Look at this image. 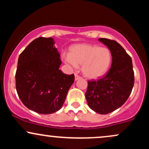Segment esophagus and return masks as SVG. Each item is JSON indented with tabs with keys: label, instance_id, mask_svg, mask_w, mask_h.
Masks as SVG:
<instances>
[{
	"label": "esophagus",
	"instance_id": "1",
	"mask_svg": "<svg viewBox=\"0 0 149 149\" xmlns=\"http://www.w3.org/2000/svg\"><path fill=\"white\" fill-rule=\"evenodd\" d=\"M80 78H81V77H80V76H78V75H77V74H75V80H78L80 79Z\"/></svg>",
	"mask_w": 149,
	"mask_h": 149
}]
</instances>
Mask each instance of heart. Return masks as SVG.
I'll use <instances>...</instances> for the list:
<instances>
[{
    "mask_svg": "<svg viewBox=\"0 0 149 149\" xmlns=\"http://www.w3.org/2000/svg\"><path fill=\"white\" fill-rule=\"evenodd\" d=\"M62 58L65 62L74 68L82 64L83 73L90 79H97L104 76L112 62L110 49L91 44L73 45L70 53H63Z\"/></svg>",
    "mask_w": 149,
    "mask_h": 149,
    "instance_id": "1",
    "label": "heart"
}]
</instances>
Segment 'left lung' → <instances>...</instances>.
<instances>
[{
  "label": "left lung",
  "mask_w": 149,
  "mask_h": 149,
  "mask_svg": "<svg viewBox=\"0 0 149 149\" xmlns=\"http://www.w3.org/2000/svg\"><path fill=\"white\" fill-rule=\"evenodd\" d=\"M112 54L111 67L97 81H88L85 98L94 111L107 114L125 104L134 86V77L130 56L115 40L100 38Z\"/></svg>",
  "instance_id": "8db88e82"
}]
</instances>
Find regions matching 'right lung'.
Here are the masks:
<instances>
[{
    "label": "right lung",
    "instance_id": "obj_1",
    "mask_svg": "<svg viewBox=\"0 0 149 149\" xmlns=\"http://www.w3.org/2000/svg\"><path fill=\"white\" fill-rule=\"evenodd\" d=\"M52 38L35 39L20 54L15 80L22 103L30 110L50 114L62 107L74 75L64 74Z\"/></svg>",
    "mask_w": 149,
    "mask_h": 149
}]
</instances>
